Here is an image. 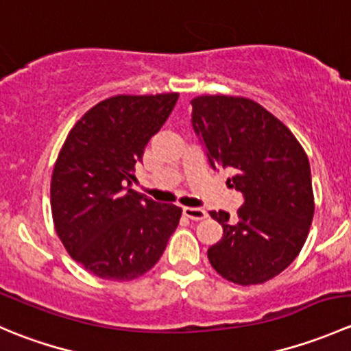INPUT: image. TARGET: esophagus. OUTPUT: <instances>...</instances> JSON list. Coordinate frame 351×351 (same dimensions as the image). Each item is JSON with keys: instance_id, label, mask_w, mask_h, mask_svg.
Wrapping results in <instances>:
<instances>
[{"instance_id": "obj_1", "label": "esophagus", "mask_w": 351, "mask_h": 351, "mask_svg": "<svg viewBox=\"0 0 351 351\" xmlns=\"http://www.w3.org/2000/svg\"><path fill=\"white\" fill-rule=\"evenodd\" d=\"M183 214H185V217L192 219V221H202V219L207 217V212L198 207H183Z\"/></svg>"}]
</instances>
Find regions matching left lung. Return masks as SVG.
<instances>
[{"label": "left lung", "instance_id": "8db88e82", "mask_svg": "<svg viewBox=\"0 0 351 351\" xmlns=\"http://www.w3.org/2000/svg\"><path fill=\"white\" fill-rule=\"evenodd\" d=\"M192 108L208 162L234 169L228 182L244 195L234 217L210 212L224 236L208 247V261L232 284H265L295 260L309 234V159L289 127L250 98L202 95Z\"/></svg>", "mask_w": 351, "mask_h": 351}]
</instances>
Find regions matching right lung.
Segmentation results:
<instances>
[{"mask_svg":"<svg viewBox=\"0 0 351 351\" xmlns=\"http://www.w3.org/2000/svg\"><path fill=\"white\" fill-rule=\"evenodd\" d=\"M178 93L117 95L74 123L51 180L54 228L76 263L105 280L149 271L178 228L182 208L129 189L134 166L175 108Z\"/></svg>","mask_w":351,"mask_h":351,"instance_id":"obj_1","label":"right lung"}]
</instances>
